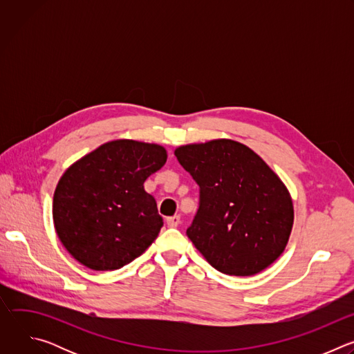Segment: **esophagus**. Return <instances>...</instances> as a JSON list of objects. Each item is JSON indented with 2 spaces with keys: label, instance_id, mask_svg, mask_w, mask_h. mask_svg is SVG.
<instances>
[{
  "label": "esophagus",
  "instance_id": "esophagus-1",
  "mask_svg": "<svg viewBox=\"0 0 354 354\" xmlns=\"http://www.w3.org/2000/svg\"><path fill=\"white\" fill-rule=\"evenodd\" d=\"M179 223H180V217H179V216H174V217H168V218H167V224H168V227H171V228L178 227Z\"/></svg>",
  "mask_w": 354,
  "mask_h": 354
}]
</instances>
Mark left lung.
<instances>
[{
	"mask_svg": "<svg viewBox=\"0 0 354 354\" xmlns=\"http://www.w3.org/2000/svg\"><path fill=\"white\" fill-rule=\"evenodd\" d=\"M175 156L200 187L186 235L218 272L252 276L270 266L288 242L291 196L249 147L227 138L178 147Z\"/></svg>",
	"mask_w": 354,
	"mask_h": 354,
	"instance_id": "left-lung-1",
	"label": "left lung"
}]
</instances>
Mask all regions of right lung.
Instances as JSON below:
<instances>
[{
    "label": "right lung",
    "mask_w": 354,
    "mask_h": 354,
    "mask_svg": "<svg viewBox=\"0 0 354 354\" xmlns=\"http://www.w3.org/2000/svg\"><path fill=\"white\" fill-rule=\"evenodd\" d=\"M158 144L105 142L74 162L53 197V221L71 257L92 270H116L138 258L164 225L144 182L167 162Z\"/></svg>",
    "instance_id": "obj_1"
}]
</instances>
